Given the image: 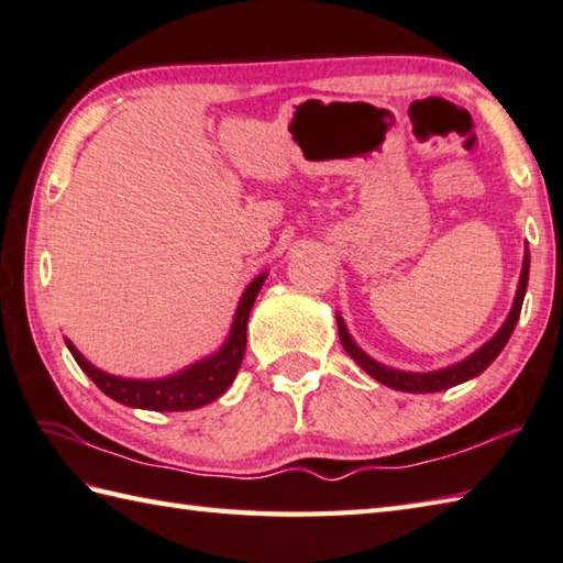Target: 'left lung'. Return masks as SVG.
<instances>
[{
    "instance_id": "8db88e82",
    "label": "left lung",
    "mask_w": 563,
    "mask_h": 563,
    "mask_svg": "<svg viewBox=\"0 0 563 563\" xmlns=\"http://www.w3.org/2000/svg\"><path fill=\"white\" fill-rule=\"evenodd\" d=\"M527 280H530V249H525L520 283H517V292H515V300H512V307H510V314L505 317L503 327L486 341V344L473 351L471 356H466L464 361H459V363H451V366H446V368L417 373V371H400V368L383 366V363H378L376 358H371L366 351H363L356 344L354 336L349 334L344 319H341V314L336 312V327H339L341 346L346 349V354L354 358L358 366L368 373L371 378H376L378 383L388 385V388H393V390H402V393H439V390L454 388V385H459V383H466L471 378L481 376V373L486 371L495 358H498V354L505 349V344H508V339L515 332L517 319H520L522 300H525V292H527Z\"/></svg>"
}]
</instances>
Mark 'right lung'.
Returning a JSON list of instances; mask_svg holds the SVG:
<instances>
[{
    "instance_id": "obj_1",
    "label": "right lung",
    "mask_w": 563,
    "mask_h": 563,
    "mask_svg": "<svg viewBox=\"0 0 563 563\" xmlns=\"http://www.w3.org/2000/svg\"><path fill=\"white\" fill-rule=\"evenodd\" d=\"M266 278L268 273H261L246 285V290L236 305L234 322H231L224 344L219 346L214 354L190 363V366L173 373V376H163V378L112 376V373L92 366V363L75 349L70 339H65V346L70 349L77 366L90 376V380L97 385V388L121 405L139 407V410H153V412L197 410V407L214 402L219 395L234 383L241 361H244V354H246V324H249L251 307L256 302V297Z\"/></svg>"
}]
</instances>
